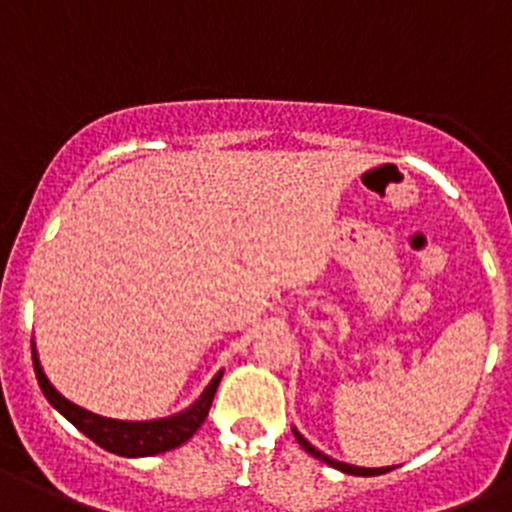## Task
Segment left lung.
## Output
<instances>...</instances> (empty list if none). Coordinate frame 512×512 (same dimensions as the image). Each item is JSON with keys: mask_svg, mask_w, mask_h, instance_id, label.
Segmentation results:
<instances>
[{"mask_svg": "<svg viewBox=\"0 0 512 512\" xmlns=\"http://www.w3.org/2000/svg\"><path fill=\"white\" fill-rule=\"evenodd\" d=\"M293 434H295V439H298V444H300V447H303V450L308 452V455H313L315 460L326 462V465L336 467V470L346 472V475L371 477V475H384V472H389V470H391V467H356V465H346V462H338V460H333V457H328L326 452H321V450H318V447H313V444H310L308 439H305L303 434H300L298 429H295V427H293Z\"/></svg>", "mask_w": 512, "mask_h": 512, "instance_id": "left-lung-1", "label": "left lung"}]
</instances>
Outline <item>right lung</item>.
I'll return each mask as SVG.
<instances>
[{
	"instance_id": "add662e5",
	"label": "right lung",
	"mask_w": 512,
	"mask_h": 512,
	"mask_svg": "<svg viewBox=\"0 0 512 512\" xmlns=\"http://www.w3.org/2000/svg\"><path fill=\"white\" fill-rule=\"evenodd\" d=\"M32 364H35V374L37 381H40L42 394H45V399L50 401L52 407H55L62 417L68 419L70 424H75L85 437H90L95 444H100L103 450L121 457L161 455V452L181 447L186 439L194 437V432H197L204 424V419H207L212 399L214 394H217V386L224 374V371H219V374L209 381L207 389L202 391V396H199L191 407L181 409L179 414H171V417L164 419H148V422H128V419L100 417V414L88 412V409L78 407V404H73L70 399H65V396L50 384L45 371H42L35 343H32Z\"/></svg>"
}]
</instances>
